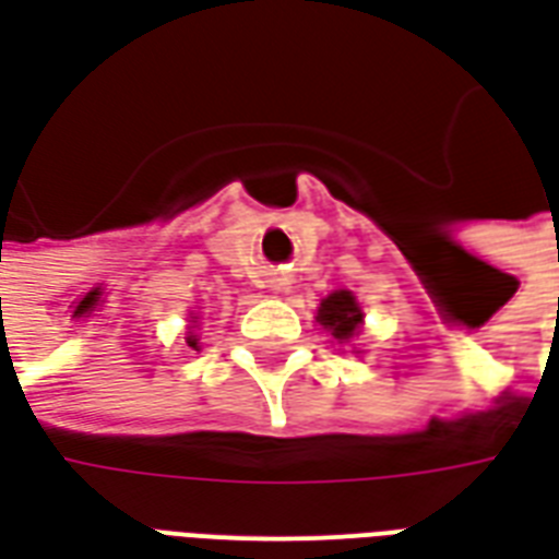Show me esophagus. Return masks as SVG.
<instances>
[{"label":"esophagus","mask_w":559,"mask_h":559,"mask_svg":"<svg viewBox=\"0 0 559 559\" xmlns=\"http://www.w3.org/2000/svg\"><path fill=\"white\" fill-rule=\"evenodd\" d=\"M272 287H287V275H284V272H275V278H272Z\"/></svg>","instance_id":"obj_1"}]
</instances>
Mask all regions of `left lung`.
Masks as SVG:
<instances>
[{
  "instance_id": "8db88e82",
  "label": "left lung",
  "mask_w": 559,
  "mask_h": 559,
  "mask_svg": "<svg viewBox=\"0 0 559 559\" xmlns=\"http://www.w3.org/2000/svg\"><path fill=\"white\" fill-rule=\"evenodd\" d=\"M317 320H320V326L332 332V338H338V344H344V341H350L356 335V329L362 323V311L353 299V293L335 290L320 302Z\"/></svg>"
}]
</instances>
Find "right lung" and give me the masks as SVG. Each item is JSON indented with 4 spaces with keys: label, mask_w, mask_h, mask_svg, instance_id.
<instances>
[{
    "label": "right lung",
    "mask_w": 559,
    "mask_h": 559,
    "mask_svg": "<svg viewBox=\"0 0 559 559\" xmlns=\"http://www.w3.org/2000/svg\"><path fill=\"white\" fill-rule=\"evenodd\" d=\"M188 344H191V347H197V338H188Z\"/></svg>",
    "instance_id": "add662e5"
}]
</instances>
